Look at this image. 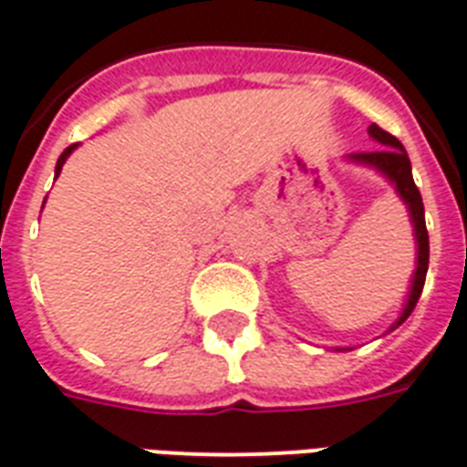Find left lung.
Listing matches in <instances>:
<instances>
[{
	"label": "left lung",
	"mask_w": 467,
	"mask_h": 467,
	"mask_svg": "<svg viewBox=\"0 0 467 467\" xmlns=\"http://www.w3.org/2000/svg\"><path fill=\"white\" fill-rule=\"evenodd\" d=\"M368 131H370L372 139L380 140L385 148H380V150H368V153H356L350 155V158L358 162H365V165H372V168H378L395 182L397 192H400V197L404 200V204L410 207L411 223H414V231H417V273H414V285H411V295L410 299H407V305H404L402 317H400L395 327H392L397 328L402 321H407V317H410L411 312H414V306H417L419 297H421V290H424L426 270H429V231H426L424 222V202H421L419 187L414 184V177H411V162L407 150H404V146L400 143L397 136H392L389 131L380 129L378 124H372Z\"/></svg>",
	"instance_id": "8db88e82"
}]
</instances>
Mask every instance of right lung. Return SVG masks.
Segmentation results:
<instances>
[{"label":"right lung","instance_id":"1","mask_svg":"<svg viewBox=\"0 0 467 467\" xmlns=\"http://www.w3.org/2000/svg\"><path fill=\"white\" fill-rule=\"evenodd\" d=\"M72 148H75V143H72V146L65 148L63 153H60V158H57V162H56V175H60V170H63V162L67 161V155L72 153Z\"/></svg>","mask_w":467,"mask_h":467}]
</instances>
